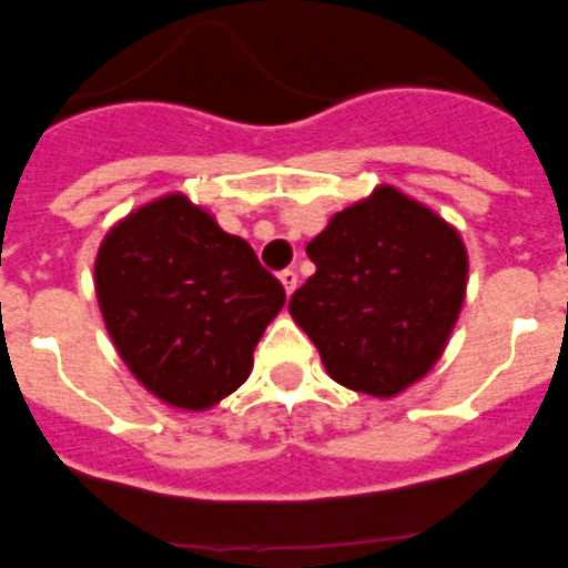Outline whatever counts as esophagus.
I'll return each instance as SVG.
<instances>
[{
  "label": "esophagus",
  "mask_w": 568,
  "mask_h": 568,
  "mask_svg": "<svg viewBox=\"0 0 568 568\" xmlns=\"http://www.w3.org/2000/svg\"><path fill=\"white\" fill-rule=\"evenodd\" d=\"M280 283L285 285V292L292 294L294 288H297V271H294V267H285L283 274H280Z\"/></svg>",
  "instance_id": "obj_1"
}]
</instances>
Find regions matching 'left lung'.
<instances>
[{
	"instance_id": "8db88e82",
	"label": "left lung",
	"mask_w": 568,
	"mask_h": 568,
	"mask_svg": "<svg viewBox=\"0 0 568 568\" xmlns=\"http://www.w3.org/2000/svg\"><path fill=\"white\" fill-rule=\"evenodd\" d=\"M306 255L315 274L288 313L333 381L389 399L438 363L465 301L467 253L435 211L378 187L333 216Z\"/></svg>"
}]
</instances>
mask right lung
<instances>
[{
	"mask_svg": "<svg viewBox=\"0 0 568 568\" xmlns=\"http://www.w3.org/2000/svg\"><path fill=\"white\" fill-rule=\"evenodd\" d=\"M103 322L142 387L184 410L235 393L285 288L187 196L172 193L124 216L94 262Z\"/></svg>",
	"mask_w": 568,
	"mask_h": 568,
	"instance_id": "right-lung-1",
	"label": "right lung"
}]
</instances>
